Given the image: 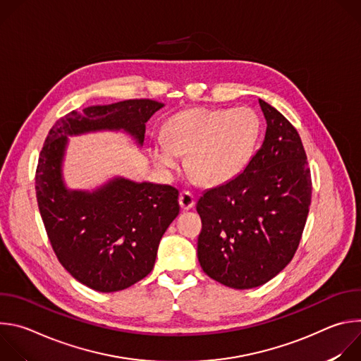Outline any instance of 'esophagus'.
<instances>
[{"instance_id":"esophagus-1","label":"esophagus","mask_w":361,"mask_h":361,"mask_svg":"<svg viewBox=\"0 0 361 361\" xmlns=\"http://www.w3.org/2000/svg\"><path fill=\"white\" fill-rule=\"evenodd\" d=\"M178 201H180V205H181L183 210H190V209L194 207L195 197H194L190 191H183V192L180 194Z\"/></svg>"}]
</instances>
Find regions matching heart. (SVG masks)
Instances as JSON below:
<instances>
[{"label": "heart", "instance_id": "obj_1", "mask_svg": "<svg viewBox=\"0 0 361 361\" xmlns=\"http://www.w3.org/2000/svg\"><path fill=\"white\" fill-rule=\"evenodd\" d=\"M262 134V121L254 110H188L167 124V142L152 149L161 169L178 166V154H188L190 174L207 185H219L240 174L251 160Z\"/></svg>", "mask_w": 361, "mask_h": 361}]
</instances>
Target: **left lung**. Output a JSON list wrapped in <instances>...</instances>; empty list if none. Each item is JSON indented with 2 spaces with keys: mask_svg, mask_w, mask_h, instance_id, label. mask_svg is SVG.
Instances as JSON below:
<instances>
[{
  "mask_svg": "<svg viewBox=\"0 0 361 361\" xmlns=\"http://www.w3.org/2000/svg\"><path fill=\"white\" fill-rule=\"evenodd\" d=\"M259 102L267 120L262 147L238 176L197 201L200 266L237 290L267 283L291 262L312 202V174L297 130Z\"/></svg>",
  "mask_w": 361,
  "mask_h": 361,
  "instance_id": "8db88e82",
  "label": "left lung"
}]
</instances>
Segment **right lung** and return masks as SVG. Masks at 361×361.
I'll return each instance as SVG.
<instances>
[{"label": "right lung", "instance_id": "add662e5", "mask_svg": "<svg viewBox=\"0 0 361 361\" xmlns=\"http://www.w3.org/2000/svg\"><path fill=\"white\" fill-rule=\"evenodd\" d=\"M163 106L141 98L71 111L44 141L35 170L39 214L61 266L92 290L120 291L151 273L160 240L180 213L178 190L117 178L92 194L67 191L61 180L67 135L123 128L142 144L145 123Z\"/></svg>", "mask_w": 361, "mask_h": 361}]
</instances>
